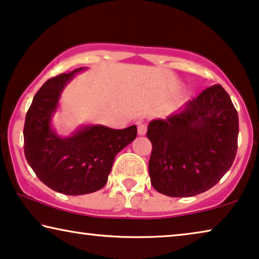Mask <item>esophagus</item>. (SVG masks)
I'll return each mask as SVG.
<instances>
[{"instance_id":"34e87169","label":"esophagus","mask_w":259,"mask_h":259,"mask_svg":"<svg viewBox=\"0 0 259 259\" xmlns=\"http://www.w3.org/2000/svg\"><path fill=\"white\" fill-rule=\"evenodd\" d=\"M147 130H148L147 125L143 124V123L138 124V135H140V136H144V135L147 134Z\"/></svg>"}]
</instances>
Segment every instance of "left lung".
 <instances>
[{"label": "left lung", "instance_id": "left-lung-1", "mask_svg": "<svg viewBox=\"0 0 259 259\" xmlns=\"http://www.w3.org/2000/svg\"><path fill=\"white\" fill-rule=\"evenodd\" d=\"M149 175L170 197H191L221 181L235 161L238 115L228 93L212 85L165 119H152Z\"/></svg>", "mask_w": 259, "mask_h": 259}]
</instances>
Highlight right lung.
Returning a JSON list of instances; mask_svg holds the SVG:
<instances>
[{
	"instance_id": "1",
	"label": "right lung",
	"mask_w": 259,
	"mask_h": 259,
	"mask_svg": "<svg viewBox=\"0 0 259 259\" xmlns=\"http://www.w3.org/2000/svg\"><path fill=\"white\" fill-rule=\"evenodd\" d=\"M75 69L47 81L25 116L24 155L39 181L64 195H85L107 184L116 155L137 135L136 125L115 130L101 124L79 126L61 137L52 125L61 94L75 77Z\"/></svg>"
}]
</instances>
